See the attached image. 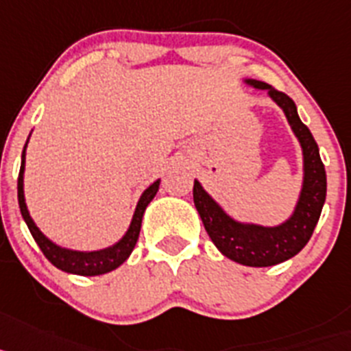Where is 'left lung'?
Segmentation results:
<instances>
[{"label":"left lung","instance_id":"8db88e82","mask_svg":"<svg viewBox=\"0 0 351 351\" xmlns=\"http://www.w3.org/2000/svg\"><path fill=\"white\" fill-rule=\"evenodd\" d=\"M242 83L254 90L267 91L270 100L285 112L289 129L300 145L302 185L295 208L285 221L274 226L240 221L206 193L199 180H194V205L208 237L226 258L245 267H272L293 258L309 242L327 196V175L319 158L318 145L298 117L293 100L263 81L243 79Z\"/></svg>","mask_w":351,"mask_h":351}]
</instances>
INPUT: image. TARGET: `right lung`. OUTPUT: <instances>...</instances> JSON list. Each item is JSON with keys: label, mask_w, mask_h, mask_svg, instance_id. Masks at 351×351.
I'll list each match as a JSON object with an SVG mask.
<instances>
[{"label": "right lung", "mask_w": 351, "mask_h": 351, "mask_svg": "<svg viewBox=\"0 0 351 351\" xmlns=\"http://www.w3.org/2000/svg\"><path fill=\"white\" fill-rule=\"evenodd\" d=\"M32 136V134H29ZM28 141L24 145L23 157H21V171H19V180H17V197H19V208L23 213L24 222L28 224L29 231H32L33 239L38 243L40 251L44 252V256L47 258L51 263L56 268L63 270L66 274H75V276H102V274L112 272L117 270L120 265H123L125 261L129 260L130 252L134 251L136 243L139 239V231H141V222L143 215H145L146 206L150 205V201L154 199L155 194L158 191V185H160V178H157L154 184H150L145 189L139 196L138 205L134 210L132 221H130L129 228L123 233L118 242H114L109 247L97 249V251H77V249L63 247L60 243L53 242L49 239L47 234H44L40 231V228L36 226L33 217L29 215L28 205H26V194H24V169H26V148H28Z\"/></svg>", "instance_id": "obj_1"}]
</instances>
